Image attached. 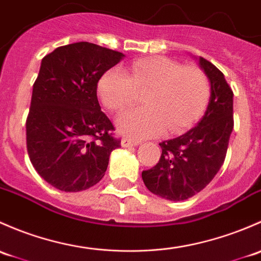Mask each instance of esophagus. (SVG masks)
I'll use <instances>...</instances> for the list:
<instances>
[{
    "instance_id": "obj_1",
    "label": "esophagus",
    "mask_w": 261,
    "mask_h": 261,
    "mask_svg": "<svg viewBox=\"0 0 261 261\" xmlns=\"http://www.w3.org/2000/svg\"><path fill=\"white\" fill-rule=\"evenodd\" d=\"M139 143H141V142H139V141H136V139H130V138H128V137H125V138L122 139V146L123 147L138 146Z\"/></svg>"
}]
</instances>
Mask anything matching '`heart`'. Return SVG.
<instances>
[{"label": "heart", "instance_id": "heart-1", "mask_svg": "<svg viewBox=\"0 0 261 261\" xmlns=\"http://www.w3.org/2000/svg\"><path fill=\"white\" fill-rule=\"evenodd\" d=\"M138 91L146 107L128 109L117 118V127L133 138H148L163 129L178 133L190 127L206 108L210 80L202 69L184 66L168 58L133 61L129 74L113 68L100 77L98 93L111 111H122L134 101Z\"/></svg>", "mask_w": 261, "mask_h": 261}]
</instances>
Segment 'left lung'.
I'll list each match as a JSON object with an SVG mask.
<instances>
[{
  "label": "left lung",
  "mask_w": 261,
  "mask_h": 261,
  "mask_svg": "<svg viewBox=\"0 0 261 261\" xmlns=\"http://www.w3.org/2000/svg\"><path fill=\"white\" fill-rule=\"evenodd\" d=\"M200 65L211 84L207 109L187 133L161 142L160 161L142 172L150 192L171 201H184L205 189L224 165L233 129V93L224 74L206 59Z\"/></svg>",
  "instance_id": "obj_1"
}]
</instances>
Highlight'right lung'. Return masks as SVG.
I'll list each match as a JSON object with an SVG mask.
<instances>
[{
    "mask_svg": "<svg viewBox=\"0 0 261 261\" xmlns=\"http://www.w3.org/2000/svg\"><path fill=\"white\" fill-rule=\"evenodd\" d=\"M122 53L82 41L60 46L41 61L26 119V144L37 173L65 192L90 189L120 147L101 112L96 88Z\"/></svg>",
    "mask_w": 261,
    "mask_h": 261,
    "instance_id": "add662e5",
    "label": "right lung"
}]
</instances>
